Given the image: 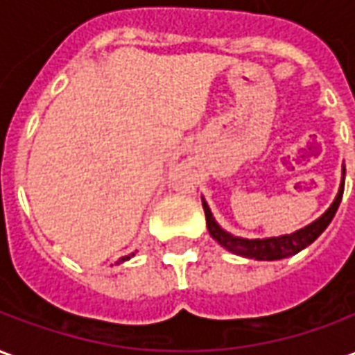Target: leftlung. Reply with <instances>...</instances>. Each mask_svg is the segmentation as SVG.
Masks as SVG:
<instances>
[{"mask_svg": "<svg viewBox=\"0 0 355 355\" xmlns=\"http://www.w3.org/2000/svg\"><path fill=\"white\" fill-rule=\"evenodd\" d=\"M344 175L346 169L343 167V182L338 188L335 201L331 203V207L323 213V215L313 220L312 224H308L300 230L293 232V234H285V236H277V238H264V239H245V238H236L226 230H223L218 224H216L215 216L211 213V209L203 200V211H205V220H207V230L211 234V238L216 239L224 249H228L234 254L239 257H245V259H254V261H279V259H287L293 254L300 253L302 249L313 243L315 239L320 238L321 232L325 230L329 223L333 220L336 209L340 205L344 192Z\"/></svg>", "mask_w": 355, "mask_h": 355, "instance_id": "obj_1", "label": "left lung"}]
</instances>
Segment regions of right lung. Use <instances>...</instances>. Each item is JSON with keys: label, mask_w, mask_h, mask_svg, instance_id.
Instances as JSON below:
<instances>
[{"label": "right lung", "mask_w": 355, "mask_h": 355, "mask_svg": "<svg viewBox=\"0 0 355 355\" xmlns=\"http://www.w3.org/2000/svg\"><path fill=\"white\" fill-rule=\"evenodd\" d=\"M129 259H131V257H121V261H119V262H123V261H129Z\"/></svg>", "instance_id": "1"}]
</instances>
